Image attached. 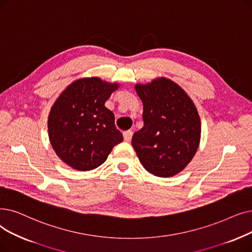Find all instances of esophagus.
Here are the masks:
<instances>
[{"mask_svg":"<svg viewBox=\"0 0 252 252\" xmlns=\"http://www.w3.org/2000/svg\"><path fill=\"white\" fill-rule=\"evenodd\" d=\"M132 136H133L132 130H126V132L124 133V139L126 142H129L130 139H132Z\"/></svg>","mask_w":252,"mask_h":252,"instance_id":"obj_1","label":"esophagus"}]
</instances>
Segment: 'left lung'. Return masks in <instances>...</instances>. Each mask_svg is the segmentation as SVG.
<instances>
[{"mask_svg": "<svg viewBox=\"0 0 252 252\" xmlns=\"http://www.w3.org/2000/svg\"><path fill=\"white\" fill-rule=\"evenodd\" d=\"M143 103L144 126L132 145L146 171L172 177L193 158L201 140V119L192 100L176 82L158 77L135 85Z\"/></svg>", "mask_w": 252, "mask_h": 252, "instance_id": "8db88e82", "label": "left lung"}]
</instances>
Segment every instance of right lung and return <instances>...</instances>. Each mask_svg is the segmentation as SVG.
<instances>
[{"label":"right lung","mask_w":252,"mask_h":252,"mask_svg":"<svg viewBox=\"0 0 252 252\" xmlns=\"http://www.w3.org/2000/svg\"><path fill=\"white\" fill-rule=\"evenodd\" d=\"M118 87V83L99 77L79 78L65 87L52 105L47 124L50 144L72 169L97 168L124 141L113 112L105 107Z\"/></svg>","instance_id":"add662e5"}]
</instances>
